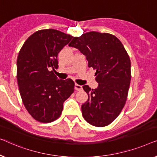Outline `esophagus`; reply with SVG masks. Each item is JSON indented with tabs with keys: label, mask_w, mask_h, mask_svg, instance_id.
Here are the masks:
<instances>
[{
	"label": "esophagus",
	"mask_w": 157,
	"mask_h": 157,
	"mask_svg": "<svg viewBox=\"0 0 157 157\" xmlns=\"http://www.w3.org/2000/svg\"><path fill=\"white\" fill-rule=\"evenodd\" d=\"M75 89L78 90V91H80V90H82V86L79 85L78 84H75Z\"/></svg>",
	"instance_id": "1"
}]
</instances>
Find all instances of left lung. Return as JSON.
Listing matches in <instances>:
<instances>
[{
	"label": "left lung",
	"instance_id": "obj_1",
	"mask_svg": "<svg viewBox=\"0 0 157 157\" xmlns=\"http://www.w3.org/2000/svg\"><path fill=\"white\" fill-rule=\"evenodd\" d=\"M86 56L88 67L96 70L98 87L82 88L88 100L82 105L85 120L95 127L111 124L122 112L131 80V62L117 37L109 33L88 32L74 37L69 44Z\"/></svg>",
	"mask_w": 157,
	"mask_h": 157
}]
</instances>
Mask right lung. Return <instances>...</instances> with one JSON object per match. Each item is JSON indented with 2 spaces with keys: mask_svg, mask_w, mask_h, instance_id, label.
<instances>
[{
  "mask_svg": "<svg viewBox=\"0 0 157 157\" xmlns=\"http://www.w3.org/2000/svg\"><path fill=\"white\" fill-rule=\"evenodd\" d=\"M72 36L54 29L40 30L26 40L17 59V80L23 105L35 120L53 122L63 102L74 92L71 79H58L57 55Z\"/></svg>",
  "mask_w": 157,
  "mask_h": 157,
  "instance_id": "add662e5",
  "label": "right lung"
}]
</instances>
